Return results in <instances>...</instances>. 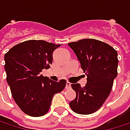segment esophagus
Masks as SVG:
<instances>
[{
  "mask_svg": "<svg viewBox=\"0 0 130 130\" xmlns=\"http://www.w3.org/2000/svg\"><path fill=\"white\" fill-rule=\"evenodd\" d=\"M70 87H71V83H70V82H68V81H67L65 88H66V89H68V88H70Z\"/></svg>",
  "mask_w": 130,
  "mask_h": 130,
  "instance_id": "obj_1",
  "label": "esophagus"
}]
</instances>
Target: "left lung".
Returning <instances> with one entry per match:
<instances>
[{
	"label": "left lung",
	"mask_w": 130,
	"mask_h": 130,
	"mask_svg": "<svg viewBox=\"0 0 130 130\" xmlns=\"http://www.w3.org/2000/svg\"><path fill=\"white\" fill-rule=\"evenodd\" d=\"M75 53L87 82L81 87L71 84L76 98L69 105L79 115H90L98 111L108 97L117 76V51L108 43L95 39H83L68 43Z\"/></svg>",
	"instance_id": "obj_1"
}]
</instances>
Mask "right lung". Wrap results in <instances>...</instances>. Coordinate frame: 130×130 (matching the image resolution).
Wrapping results in <instances>:
<instances>
[{"instance_id":"1","label":"right lung","mask_w":130,"mask_h":130,"mask_svg":"<svg viewBox=\"0 0 130 130\" xmlns=\"http://www.w3.org/2000/svg\"><path fill=\"white\" fill-rule=\"evenodd\" d=\"M60 46L30 40L15 45L4 56L7 81L12 96L20 109L29 116L46 115L53 95L65 87V80L56 82L40 74L43 68H50L53 53Z\"/></svg>"}]
</instances>
